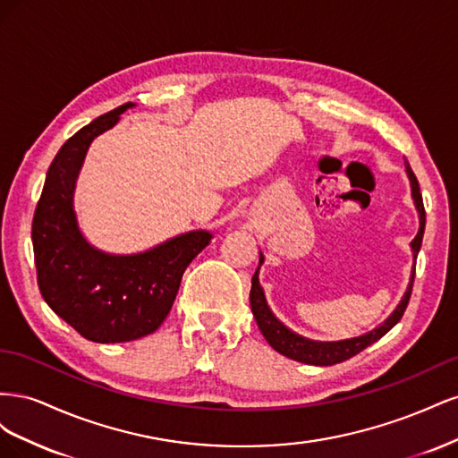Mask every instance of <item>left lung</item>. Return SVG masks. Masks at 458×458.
Returning <instances> with one entry per match:
<instances>
[{
	"label": "left lung",
	"mask_w": 458,
	"mask_h": 458,
	"mask_svg": "<svg viewBox=\"0 0 458 458\" xmlns=\"http://www.w3.org/2000/svg\"><path fill=\"white\" fill-rule=\"evenodd\" d=\"M405 168H407V175H409V182H411L412 200H414V206H417L419 217H420L419 233L411 242L412 258H417L420 246H422V237H424L426 212H424V202H422V195H420L419 179H417V175L412 174L409 162L405 164ZM261 263H263V254H259V266H261ZM259 266H258V269L252 276L250 306H252V313H254L256 323L261 330V335L266 336V340L269 342L271 348L276 350L279 353H283L290 359H294V361L308 363V365H318V367H328V365L342 363V361H345V359H350V357L357 355L359 352H363L367 345L380 340L387 330H392L399 323V318L403 317V313L407 310V303H409V298H411V293H412V283H414V267H412L407 293H405L403 298H401L399 306L394 310V313L387 317L380 327L367 332V335L357 336V338H350V340H342V342H315V340H310V338H303V336L296 335V332L286 328L279 321V318H276L271 313L267 301H266V294H263V288L259 286V279H258Z\"/></svg>",
	"instance_id": "1"
}]
</instances>
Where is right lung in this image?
Instances as JSON below:
<instances>
[{"label": "right lung", "mask_w": 458, "mask_h": 458, "mask_svg": "<svg viewBox=\"0 0 458 458\" xmlns=\"http://www.w3.org/2000/svg\"><path fill=\"white\" fill-rule=\"evenodd\" d=\"M130 106L95 118L61 147L32 219L41 296L81 336L99 344L152 335L168 317L187 266L212 241L208 231H191L141 254L114 256L97 250L80 233L72 199L86 152Z\"/></svg>", "instance_id": "add662e5"}]
</instances>
